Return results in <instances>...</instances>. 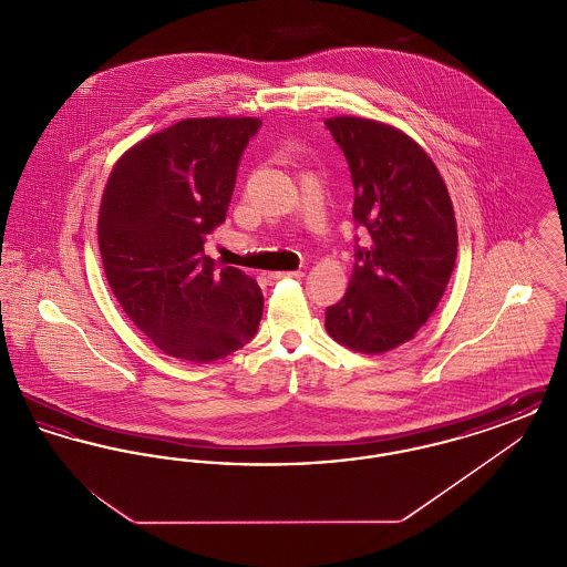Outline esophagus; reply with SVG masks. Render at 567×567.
<instances>
[{
  "label": "esophagus",
  "mask_w": 567,
  "mask_h": 567,
  "mask_svg": "<svg viewBox=\"0 0 567 567\" xmlns=\"http://www.w3.org/2000/svg\"><path fill=\"white\" fill-rule=\"evenodd\" d=\"M303 276V271H271L270 280L271 282H276V280H297V278H301Z\"/></svg>",
  "instance_id": "esophagus-1"
}]
</instances>
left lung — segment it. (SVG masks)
<instances>
[{
	"mask_svg": "<svg viewBox=\"0 0 567 567\" xmlns=\"http://www.w3.org/2000/svg\"><path fill=\"white\" fill-rule=\"evenodd\" d=\"M327 130L351 167L352 218L368 229L357 246L344 297L327 308L324 329L351 351H391L427 323L457 259V220L430 155L404 132L359 116Z\"/></svg>",
	"mask_w": 567,
	"mask_h": 567,
	"instance_id": "8db88e82",
	"label": "left lung"
}]
</instances>
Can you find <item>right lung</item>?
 I'll return each instance as SVG.
<instances>
[{"instance_id": "obj_1", "label": "right lung", "mask_w": 567, "mask_h": 567, "mask_svg": "<svg viewBox=\"0 0 567 567\" xmlns=\"http://www.w3.org/2000/svg\"><path fill=\"white\" fill-rule=\"evenodd\" d=\"M252 116L185 118L112 167L97 240L110 289L165 354L210 363L252 340L264 312L255 278L204 255L225 220Z\"/></svg>"}]
</instances>
